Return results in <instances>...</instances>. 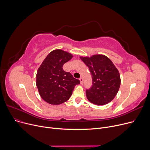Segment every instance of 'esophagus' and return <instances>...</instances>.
<instances>
[{"label": "esophagus", "instance_id": "obj_1", "mask_svg": "<svg viewBox=\"0 0 150 150\" xmlns=\"http://www.w3.org/2000/svg\"><path fill=\"white\" fill-rule=\"evenodd\" d=\"M79 81H80L81 84H82V83H83V78H82V77H81L80 79H79Z\"/></svg>", "mask_w": 150, "mask_h": 150}]
</instances>
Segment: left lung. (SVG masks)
Instances as JSON below:
<instances>
[{"mask_svg": "<svg viewBox=\"0 0 150 150\" xmlns=\"http://www.w3.org/2000/svg\"><path fill=\"white\" fill-rule=\"evenodd\" d=\"M89 68L93 77V85L86 90V98L96 105H104L114 99L120 85V76L112 61L103 54L80 57Z\"/></svg>", "mask_w": 150, "mask_h": 150, "instance_id": "8db88e82", "label": "left lung"}]
</instances>
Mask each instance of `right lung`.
Returning a JSON list of instances; mask_svg holds the SVG:
<instances>
[{"label":"right lung","instance_id":"obj_1","mask_svg":"<svg viewBox=\"0 0 150 150\" xmlns=\"http://www.w3.org/2000/svg\"><path fill=\"white\" fill-rule=\"evenodd\" d=\"M73 54L62 50L50 52L38 68L36 85L43 100L51 105H60L71 97L76 85L80 83L62 68Z\"/></svg>","mask_w":150,"mask_h":150}]
</instances>
